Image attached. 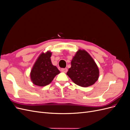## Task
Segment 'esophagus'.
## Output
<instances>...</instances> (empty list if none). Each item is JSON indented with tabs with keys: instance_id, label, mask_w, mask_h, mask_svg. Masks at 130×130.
Returning <instances> with one entry per match:
<instances>
[{
	"instance_id": "esophagus-1",
	"label": "esophagus",
	"mask_w": 130,
	"mask_h": 130,
	"mask_svg": "<svg viewBox=\"0 0 130 130\" xmlns=\"http://www.w3.org/2000/svg\"><path fill=\"white\" fill-rule=\"evenodd\" d=\"M61 71L62 72H63V73H67L68 71V69H67V68H62V69H61Z\"/></svg>"
}]
</instances>
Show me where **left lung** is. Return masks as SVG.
<instances>
[{
  "label": "left lung",
  "instance_id": "left-lung-1",
  "mask_svg": "<svg viewBox=\"0 0 130 130\" xmlns=\"http://www.w3.org/2000/svg\"><path fill=\"white\" fill-rule=\"evenodd\" d=\"M67 75L74 84L87 87L95 83L99 77V70L93 58L85 50L79 49L73 57L71 67Z\"/></svg>",
  "mask_w": 130,
  "mask_h": 130
}]
</instances>
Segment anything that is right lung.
<instances>
[{
    "label": "right lung",
    "mask_w": 130,
    "mask_h": 130,
    "mask_svg": "<svg viewBox=\"0 0 130 130\" xmlns=\"http://www.w3.org/2000/svg\"><path fill=\"white\" fill-rule=\"evenodd\" d=\"M52 52L48 51L41 53L36 60L30 72L32 83L40 87L50 84L60 72L51 61Z\"/></svg>",
    "instance_id": "1"
}]
</instances>
